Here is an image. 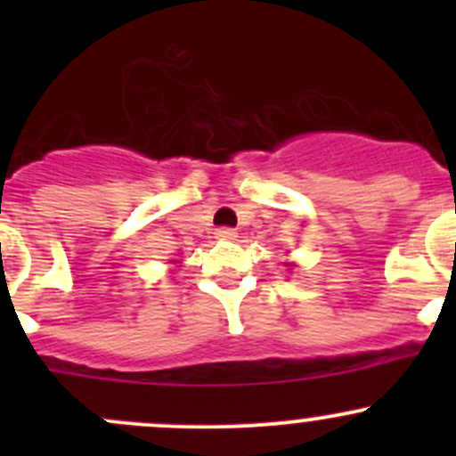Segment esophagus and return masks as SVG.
Here are the masks:
<instances>
[{"instance_id":"obj_1","label":"esophagus","mask_w":456,"mask_h":456,"mask_svg":"<svg viewBox=\"0 0 456 456\" xmlns=\"http://www.w3.org/2000/svg\"><path fill=\"white\" fill-rule=\"evenodd\" d=\"M216 238H218V240H236L238 233H236V229L223 227V229H218V232H216Z\"/></svg>"}]
</instances>
